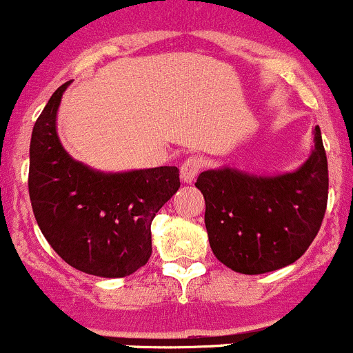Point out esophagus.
I'll list each match as a JSON object with an SVG mask.
<instances>
[{"mask_svg": "<svg viewBox=\"0 0 353 353\" xmlns=\"http://www.w3.org/2000/svg\"><path fill=\"white\" fill-rule=\"evenodd\" d=\"M201 165H203V163H201V160L198 159V157H190V159L181 165V179H183L184 183H193L194 177L200 172Z\"/></svg>", "mask_w": 353, "mask_h": 353, "instance_id": "1", "label": "esophagus"}]
</instances>
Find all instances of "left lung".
I'll use <instances>...</instances> for the list:
<instances>
[{
  "label": "left lung",
  "mask_w": 353,
  "mask_h": 353,
  "mask_svg": "<svg viewBox=\"0 0 353 353\" xmlns=\"http://www.w3.org/2000/svg\"><path fill=\"white\" fill-rule=\"evenodd\" d=\"M309 159L293 172L205 170V228L219 262L241 274L278 271L299 260L321 228L327 203V159L319 125Z\"/></svg>",
  "instance_id": "1"
}]
</instances>
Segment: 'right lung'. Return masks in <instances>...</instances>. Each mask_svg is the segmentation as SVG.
<instances>
[{
    "instance_id": "right-lung-1",
    "label": "right lung",
    "mask_w": 353,
    "mask_h": 353,
    "mask_svg": "<svg viewBox=\"0 0 353 353\" xmlns=\"http://www.w3.org/2000/svg\"><path fill=\"white\" fill-rule=\"evenodd\" d=\"M70 81L41 112L29 150V196L51 248L77 271L124 278L152 255V221L179 190L177 167L101 172L61 146L57 115Z\"/></svg>"
}]
</instances>
